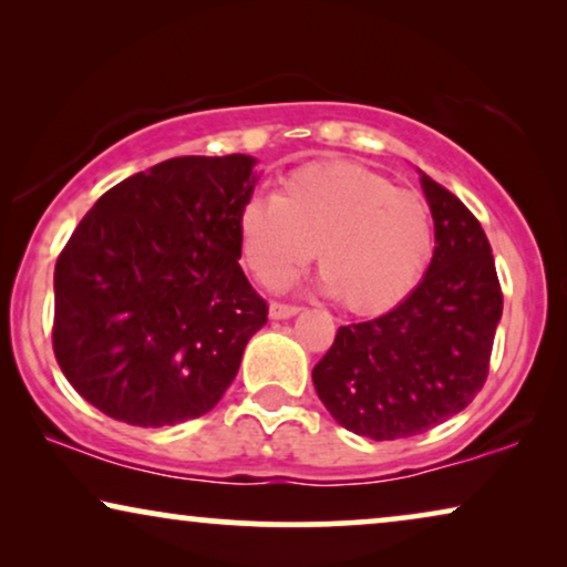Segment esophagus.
<instances>
[{
    "label": "esophagus",
    "instance_id": "esophagus-1",
    "mask_svg": "<svg viewBox=\"0 0 567 567\" xmlns=\"http://www.w3.org/2000/svg\"><path fill=\"white\" fill-rule=\"evenodd\" d=\"M268 312L274 320H289V317H293L299 312L297 305H284V301H270Z\"/></svg>",
    "mask_w": 567,
    "mask_h": 567
}]
</instances>
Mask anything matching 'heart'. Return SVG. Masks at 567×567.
Instances as JSON below:
<instances>
[{"mask_svg":"<svg viewBox=\"0 0 567 567\" xmlns=\"http://www.w3.org/2000/svg\"><path fill=\"white\" fill-rule=\"evenodd\" d=\"M237 231L245 266L262 286L286 284L317 252L322 289L355 315L398 307L433 255L425 200L343 159L293 169L276 198H247Z\"/></svg>","mask_w":567,"mask_h":567,"instance_id":"heart-1","label":"heart"}]
</instances>
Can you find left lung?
I'll list each match as a JSON object with an SVG mask.
<instances>
[{"mask_svg": "<svg viewBox=\"0 0 567 567\" xmlns=\"http://www.w3.org/2000/svg\"><path fill=\"white\" fill-rule=\"evenodd\" d=\"M436 247L423 281L390 312L346 324L312 369L343 429L394 441L441 425L487 379L503 293L483 227L454 193L421 173Z\"/></svg>", "mask_w": 567, "mask_h": 567, "instance_id": "8db88e82", "label": "left lung"}]
</instances>
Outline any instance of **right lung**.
Returning a JSON list of instances; mask_svg holds the SVG:
<instances>
[{
    "instance_id": "add662e5",
    "label": "right lung",
    "mask_w": 567,
    "mask_h": 567,
    "mask_svg": "<svg viewBox=\"0 0 567 567\" xmlns=\"http://www.w3.org/2000/svg\"><path fill=\"white\" fill-rule=\"evenodd\" d=\"M255 157H175L97 198L53 270V353L115 421L206 415L235 382L268 305L239 268Z\"/></svg>"
}]
</instances>
